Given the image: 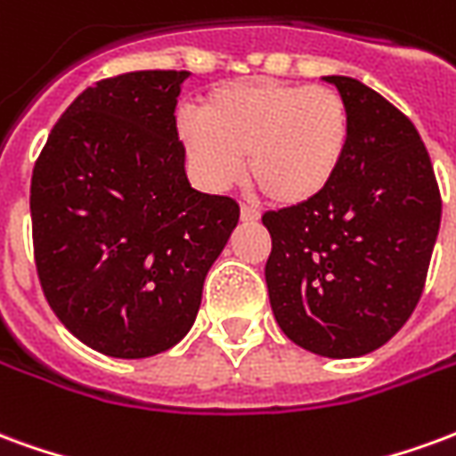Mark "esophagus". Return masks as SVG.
<instances>
[{"label": "esophagus", "instance_id": "34e87169", "mask_svg": "<svg viewBox=\"0 0 456 456\" xmlns=\"http://www.w3.org/2000/svg\"><path fill=\"white\" fill-rule=\"evenodd\" d=\"M258 217H261V212H258L256 205H248V202L241 205V222H256Z\"/></svg>", "mask_w": 456, "mask_h": 456}]
</instances>
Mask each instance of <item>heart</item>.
<instances>
[{
	"label": "heart",
	"instance_id": "heart-1",
	"mask_svg": "<svg viewBox=\"0 0 456 456\" xmlns=\"http://www.w3.org/2000/svg\"><path fill=\"white\" fill-rule=\"evenodd\" d=\"M178 134L198 178L232 188L248 173L276 205L320 198L342 168L352 141V110L325 85L256 77L219 85L200 114H183Z\"/></svg>",
	"mask_w": 456,
	"mask_h": 456
}]
</instances>
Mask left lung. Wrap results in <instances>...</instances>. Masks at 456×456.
<instances>
[{"instance_id": "left-lung-1", "label": "left lung", "mask_w": 456, "mask_h": 456, "mask_svg": "<svg viewBox=\"0 0 456 456\" xmlns=\"http://www.w3.org/2000/svg\"><path fill=\"white\" fill-rule=\"evenodd\" d=\"M352 110L342 168L320 198L266 212V286L288 339L330 359L391 339L418 305L442 215L420 134L386 97L330 75Z\"/></svg>"}]
</instances>
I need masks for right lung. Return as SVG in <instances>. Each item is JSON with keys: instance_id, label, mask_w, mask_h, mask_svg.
I'll use <instances>...</instances> for the list:
<instances>
[{"instance_id": "right-lung-1", "label": "right lung", "mask_w": 456, "mask_h": 456, "mask_svg": "<svg viewBox=\"0 0 456 456\" xmlns=\"http://www.w3.org/2000/svg\"><path fill=\"white\" fill-rule=\"evenodd\" d=\"M188 70L90 85L55 121L31 178V234L48 305L117 359L178 344L239 222L237 200L190 188L175 102Z\"/></svg>"}]
</instances>
